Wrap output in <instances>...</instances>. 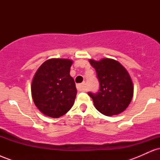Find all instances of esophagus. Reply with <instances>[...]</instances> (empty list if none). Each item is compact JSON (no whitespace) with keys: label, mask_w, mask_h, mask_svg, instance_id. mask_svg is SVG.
<instances>
[{"label":"esophagus","mask_w":160,"mask_h":160,"mask_svg":"<svg viewBox=\"0 0 160 160\" xmlns=\"http://www.w3.org/2000/svg\"><path fill=\"white\" fill-rule=\"evenodd\" d=\"M77 88H78V90L79 92L85 91V84H84V83L78 84V85L77 86Z\"/></svg>","instance_id":"obj_1"}]
</instances>
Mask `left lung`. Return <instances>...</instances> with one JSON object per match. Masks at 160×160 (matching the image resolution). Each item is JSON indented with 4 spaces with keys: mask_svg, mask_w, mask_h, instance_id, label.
<instances>
[{
    "mask_svg": "<svg viewBox=\"0 0 160 160\" xmlns=\"http://www.w3.org/2000/svg\"><path fill=\"white\" fill-rule=\"evenodd\" d=\"M95 69L100 82L97 94L89 92L95 108L105 116H113L123 112L132 99L134 86L131 77L119 62L108 58L99 61L89 59Z\"/></svg>",
    "mask_w": 160,
    "mask_h": 160,
    "instance_id": "obj_1",
    "label": "left lung"
}]
</instances>
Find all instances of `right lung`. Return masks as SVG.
<instances>
[{
	"label": "right lung",
	"instance_id": "1",
	"mask_svg": "<svg viewBox=\"0 0 160 160\" xmlns=\"http://www.w3.org/2000/svg\"><path fill=\"white\" fill-rule=\"evenodd\" d=\"M73 61L50 58L40 66L32 82V96L42 113L58 118L72 108L77 95L74 79L70 75Z\"/></svg>",
	"mask_w": 160,
	"mask_h": 160
}]
</instances>
